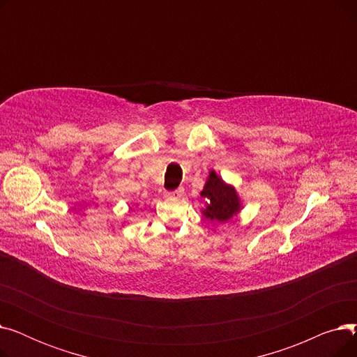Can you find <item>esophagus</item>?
<instances>
[{
	"label": "esophagus",
	"instance_id": "esophagus-1",
	"mask_svg": "<svg viewBox=\"0 0 357 357\" xmlns=\"http://www.w3.org/2000/svg\"><path fill=\"white\" fill-rule=\"evenodd\" d=\"M182 192H183V190H182V188H178L176 191H174V192H171V194H167V197H171V198H178V197H181V195H182Z\"/></svg>",
	"mask_w": 357,
	"mask_h": 357
}]
</instances>
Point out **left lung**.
<instances>
[{"instance_id":"obj_1","label":"left lung","mask_w":357,"mask_h":357,"mask_svg":"<svg viewBox=\"0 0 357 357\" xmlns=\"http://www.w3.org/2000/svg\"><path fill=\"white\" fill-rule=\"evenodd\" d=\"M201 197L208 199L201 213L211 221L227 222L241 210V201L236 188L233 185L224 182L215 171L210 172L204 190L201 191Z\"/></svg>"}]
</instances>
